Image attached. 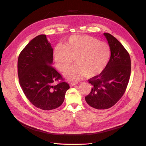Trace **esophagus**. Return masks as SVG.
Masks as SVG:
<instances>
[{
	"label": "esophagus",
	"mask_w": 146,
	"mask_h": 146,
	"mask_svg": "<svg viewBox=\"0 0 146 146\" xmlns=\"http://www.w3.org/2000/svg\"><path fill=\"white\" fill-rule=\"evenodd\" d=\"M78 83H77V82H71V83H70V85L71 86H74V85H77Z\"/></svg>",
	"instance_id": "obj_1"
}]
</instances>
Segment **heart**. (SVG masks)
I'll list each match as a JSON object with an SVG mask.
<instances>
[{"mask_svg": "<svg viewBox=\"0 0 146 146\" xmlns=\"http://www.w3.org/2000/svg\"><path fill=\"white\" fill-rule=\"evenodd\" d=\"M54 56L56 67L61 72L66 71L75 58L77 64L65 76L69 80H78L86 76L94 77L103 71L110 59V47L90 36L75 35L69 38L64 46L55 48Z\"/></svg>", "mask_w": 146, "mask_h": 146, "instance_id": "heart-1", "label": "heart"}]
</instances>
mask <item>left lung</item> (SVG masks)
<instances>
[{
	"instance_id": "obj_1",
	"label": "left lung",
	"mask_w": 146,
	"mask_h": 146,
	"mask_svg": "<svg viewBox=\"0 0 146 146\" xmlns=\"http://www.w3.org/2000/svg\"><path fill=\"white\" fill-rule=\"evenodd\" d=\"M111 51V56L104 70L91 78L90 93L85 100L90 107L105 110L113 107L124 94L131 73V60L129 52L117 39L110 33H104Z\"/></svg>"
}]
</instances>
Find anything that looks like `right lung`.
Segmentation results:
<instances>
[{"instance_id": "right-lung-1", "label": "right lung", "mask_w": 146, "mask_h": 146, "mask_svg": "<svg viewBox=\"0 0 146 146\" xmlns=\"http://www.w3.org/2000/svg\"><path fill=\"white\" fill-rule=\"evenodd\" d=\"M53 48L45 35L33 38L21 51L17 60L20 86L26 98L43 110L59 107L64 100L69 84L52 66ZM61 80L56 85L55 81Z\"/></svg>"}]
</instances>
